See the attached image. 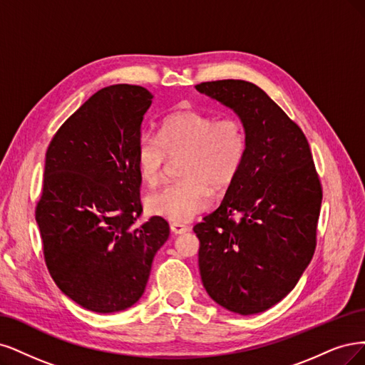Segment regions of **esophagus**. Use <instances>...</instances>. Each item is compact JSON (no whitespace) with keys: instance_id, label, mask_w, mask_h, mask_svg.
Masks as SVG:
<instances>
[{"instance_id":"34e87169","label":"esophagus","mask_w":365,"mask_h":365,"mask_svg":"<svg viewBox=\"0 0 365 365\" xmlns=\"http://www.w3.org/2000/svg\"><path fill=\"white\" fill-rule=\"evenodd\" d=\"M170 229H171V232L175 233V235H180V233H185V232L190 230V227H187L186 225H182V222H171Z\"/></svg>"}]
</instances>
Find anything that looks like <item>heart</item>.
<instances>
[{"mask_svg":"<svg viewBox=\"0 0 365 365\" xmlns=\"http://www.w3.org/2000/svg\"><path fill=\"white\" fill-rule=\"evenodd\" d=\"M247 153L244 124L235 116L197 109L175 110L162 120L158 138L143 133L136 144L140 178L156 186L168 156H182L183 179L163 186L145 200L147 210L174 222L190 221L209 206V186L221 190L240 173Z\"/></svg>","mask_w":365,"mask_h":365,"instance_id":"obj_1","label":"heart"}]
</instances>
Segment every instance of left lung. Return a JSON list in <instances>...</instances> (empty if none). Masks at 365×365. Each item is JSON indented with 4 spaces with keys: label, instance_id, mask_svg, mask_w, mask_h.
I'll use <instances>...</instances> for the list:
<instances>
[{
    "label": "left lung",
    "instance_id": "obj_1",
    "mask_svg": "<svg viewBox=\"0 0 365 365\" xmlns=\"http://www.w3.org/2000/svg\"><path fill=\"white\" fill-rule=\"evenodd\" d=\"M195 89L233 109L247 133L242 167L221 205L194 226L203 287L222 308L264 312L297 285L317 245L322 183L308 139L250 81Z\"/></svg>",
    "mask_w": 365,
    "mask_h": 365
}]
</instances>
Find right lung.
<instances>
[{
    "label": "right lung",
    "mask_w": 365,
    "mask_h": 365,
    "mask_svg": "<svg viewBox=\"0 0 365 365\" xmlns=\"http://www.w3.org/2000/svg\"><path fill=\"white\" fill-rule=\"evenodd\" d=\"M151 100L143 86L100 89L45 155L36 205L45 264L65 296L93 312L124 311L140 299L170 235L162 217L135 227L143 214L136 144Z\"/></svg>",
    "instance_id": "add662e5"
}]
</instances>
